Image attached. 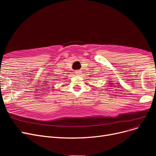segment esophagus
Returning <instances> with one entry per match:
<instances>
[{
  "instance_id": "1",
  "label": "esophagus",
  "mask_w": 156,
  "mask_h": 156,
  "mask_svg": "<svg viewBox=\"0 0 156 156\" xmlns=\"http://www.w3.org/2000/svg\"><path fill=\"white\" fill-rule=\"evenodd\" d=\"M74 73L76 74L77 75H79L81 73V70H75V72H74Z\"/></svg>"
}]
</instances>
